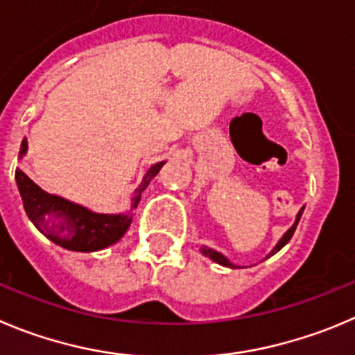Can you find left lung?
Returning a JSON list of instances; mask_svg holds the SVG:
<instances>
[{"label":"left lung","mask_w":355,"mask_h":355,"mask_svg":"<svg viewBox=\"0 0 355 355\" xmlns=\"http://www.w3.org/2000/svg\"><path fill=\"white\" fill-rule=\"evenodd\" d=\"M301 214H303V208H301V210H300V214H297V217H296V223H294V226H293V227H291V230H289V231H287V233H286V234H284V238H282V240H280V241H278V243H277V247H275V248H273V250H271V254H270V256H273V254H277V252H278V250H280V248H282V247H284V245H286V243H287V241H289V240H291V238H293L294 231H296V227H297V223H300V218H301ZM203 254H205V256H208V257H210V259H214V261H215V263H218V264H223V266H230V268H234V266H233V264H231V263H230V261H227V259H226V257H224V256H223V254H218V252H215V250H211V248H208V247H203ZM270 256H268V257H270Z\"/></svg>","instance_id":"left-lung-1"}]
</instances>
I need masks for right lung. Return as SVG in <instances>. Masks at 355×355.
Wrapping results in <instances>:
<instances>
[{
  "label": "right lung",
  "mask_w": 355,
  "mask_h": 355,
  "mask_svg": "<svg viewBox=\"0 0 355 355\" xmlns=\"http://www.w3.org/2000/svg\"><path fill=\"white\" fill-rule=\"evenodd\" d=\"M26 148H28V141L22 140L19 154L24 155ZM162 164L164 162H157L147 171L140 187L135 191L132 208H137V205L140 203L141 193L147 189L152 178L159 173ZM15 180H17L19 193L22 196L24 210L31 218V223L49 240L68 250L94 252V250L110 247L115 241L121 240L132 220L131 211L125 215L92 214L84 207L45 193L22 170L15 171Z\"/></svg>",
  "instance_id": "add662e5"
}]
</instances>
